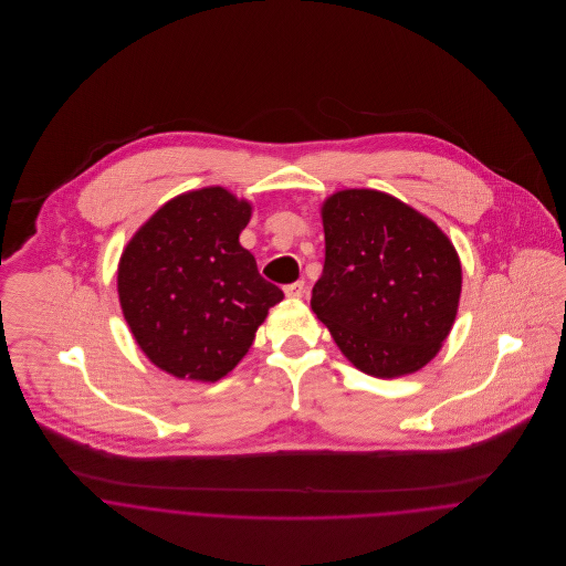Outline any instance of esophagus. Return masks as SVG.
<instances>
[{
	"label": "esophagus",
	"mask_w": 566,
	"mask_h": 566,
	"mask_svg": "<svg viewBox=\"0 0 566 566\" xmlns=\"http://www.w3.org/2000/svg\"><path fill=\"white\" fill-rule=\"evenodd\" d=\"M285 296L287 298H303L305 296V283L303 281H296V283H290L283 287Z\"/></svg>",
	"instance_id": "esophagus-1"
}]
</instances>
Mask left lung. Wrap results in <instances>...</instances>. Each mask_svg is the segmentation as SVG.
<instances>
[{"instance_id":"1","label":"left lung","mask_w":566,"mask_h":566,"mask_svg":"<svg viewBox=\"0 0 566 566\" xmlns=\"http://www.w3.org/2000/svg\"><path fill=\"white\" fill-rule=\"evenodd\" d=\"M323 276L312 310L344 357L395 379L427 366L449 337L462 263L444 231L377 189H342L321 209Z\"/></svg>"}]
</instances>
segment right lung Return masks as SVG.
<instances>
[{
	"label": "right lung",
	"instance_id": "1",
	"mask_svg": "<svg viewBox=\"0 0 566 566\" xmlns=\"http://www.w3.org/2000/svg\"><path fill=\"white\" fill-rule=\"evenodd\" d=\"M252 202L224 187L167 200L117 265L124 318L146 357L176 379L218 381L254 342L283 292L240 243Z\"/></svg>",
	"mask_w": 566,
	"mask_h": 566
}]
</instances>
